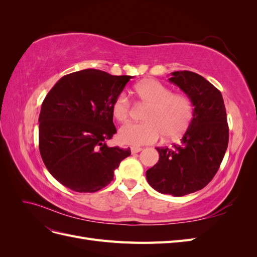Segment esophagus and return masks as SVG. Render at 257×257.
<instances>
[{
	"mask_svg": "<svg viewBox=\"0 0 257 257\" xmlns=\"http://www.w3.org/2000/svg\"><path fill=\"white\" fill-rule=\"evenodd\" d=\"M142 150H143V148H141V147H132L131 148V151H132V153H133V154L141 152Z\"/></svg>",
	"mask_w": 257,
	"mask_h": 257,
	"instance_id": "obj_1",
	"label": "esophagus"
}]
</instances>
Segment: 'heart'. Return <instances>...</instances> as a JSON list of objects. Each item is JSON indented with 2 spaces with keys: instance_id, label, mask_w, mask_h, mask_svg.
<instances>
[{
  "instance_id": "b5f03b06",
  "label": "heart",
  "mask_w": 257,
  "mask_h": 257,
  "mask_svg": "<svg viewBox=\"0 0 257 257\" xmlns=\"http://www.w3.org/2000/svg\"><path fill=\"white\" fill-rule=\"evenodd\" d=\"M135 94L148 105L144 114L145 122L128 123L119 131L122 144L143 146L157 143L164 135L167 139L180 137L189 128L194 115L192 100L183 94L172 93L167 87L154 79L138 82ZM131 103L125 94H119L111 105V113L119 122L127 121Z\"/></svg>"
}]
</instances>
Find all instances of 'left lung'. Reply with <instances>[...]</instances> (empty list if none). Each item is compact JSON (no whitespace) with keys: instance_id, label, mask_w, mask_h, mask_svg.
Here are the masks:
<instances>
[{"instance_id":"8db88e82","label":"left lung","mask_w":257,"mask_h":257,"mask_svg":"<svg viewBox=\"0 0 257 257\" xmlns=\"http://www.w3.org/2000/svg\"><path fill=\"white\" fill-rule=\"evenodd\" d=\"M194 106L193 120L180 144L157 148L159 162L147 170V181L162 194L183 196L212 180L228 146V124L221 92L203 76L189 71L172 73Z\"/></svg>"}]
</instances>
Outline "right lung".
Returning <instances> with one entry per match:
<instances>
[{"instance_id":"1","label":"right lung","mask_w":257,"mask_h":257,"mask_svg":"<svg viewBox=\"0 0 257 257\" xmlns=\"http://www.w3.org/2000/svg\"><path fill=\"white\" fill-rule=\"evenodd\" d=\"M131 78L83 69L62 77L45 97L38 118L40 152L48 172L66 188L99 191L131 155L130 148L106 144L116 133L112 102Z\"/></svg>"}]
</instances>
